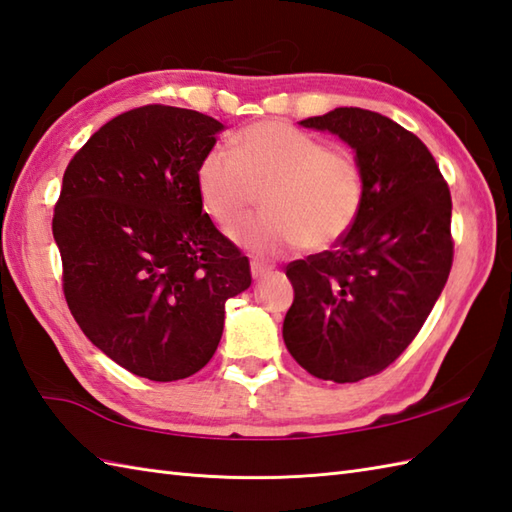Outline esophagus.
<instances>
[{"mask_svg":"<svg viewBox=\"0 0 512 512\" xmlns=\"http://www.w3.org/2000/svg\"><path fill=\"white\" fill-rule=\"evenodd\" d=\"M270 266H266V264H262V262H250V275H253V279H262V277H266L268 273H270Z\"/></svg>","mask_w":512,"mask_h":512,"instance_id":"esophagus-1","label":"esophagus"}]
</instances>
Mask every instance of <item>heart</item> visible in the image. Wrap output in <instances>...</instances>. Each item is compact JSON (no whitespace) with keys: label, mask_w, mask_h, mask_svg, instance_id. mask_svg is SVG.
I'll list each match as a JSON object with an SVG mask.
<instances>
[{"label":"heart","mask_w":512,"mask_h":512,"mask_svg":"<svg viewBox=\"0 0 512 512\" xmlns=\"http://www.w3.org/2000/svg\"><path fill=\"white\" fill-rule=\"evenodd\" d=\"M202 209L222 228L244 220L262 193L266 213L239 226L233 239L259 255L303 246L323 250L350 233L365 195L354 154L328 147L301 129L262 121L213 147L195 169Z\"/></svg>","instance_id":"b5f03b06"}]
</instances>
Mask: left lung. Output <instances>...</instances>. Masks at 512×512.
Masks as SVG:
<instances>
[{"mask_svg":"<svg viewBox=\"0 0 512 512\" xmlns=\"http://www.w3.org/2000/svg\"><path fill=\"white\" fill-rule=\"evenodd\" d=\"M299 125L350 145L363 169L358 220L334 250L288 264L284 343L312 376L358 383L416 339L453 264L451 193L422 140L391 118L336 107Z\"/></svg>","mask_w":512,"mask_h":512,"instance_id":"1","label":"left lung"}]
</instances>
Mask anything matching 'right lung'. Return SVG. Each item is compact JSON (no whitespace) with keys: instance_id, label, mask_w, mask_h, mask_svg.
Instances as JSON below:
<instances>
[{"instance_id":"right-lung-1","label":"right lung","mask_w":512,"mask_h":512,"mask_svg":"<svg viewBox=\"0 0 512 512\" xmlns=\"http://www.w3.org/2000/svg\"><path fill=\"white\" fill-rule=\"evenodd\" d=\"M224 125L145 105L105 123L63 173L52 235L83 334L127 372L187 378L222 339L250 264L202 213L195 169Z\"/></svg>"}]
</instances>
